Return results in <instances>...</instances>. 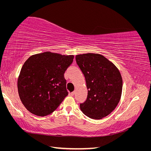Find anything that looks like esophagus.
<instances>
[{"instance_id":"esophagus-1","label":"esophagus","mask_w":151,"mask_h":151,"mask_svg":"<svg viewBox=\"0 0 151 151\" xmlns=\"http://www.w3.org/2000/svg\"><path fill=\"white\" fill-rule=\"evenodd\" d=\"M70 94H71V96H74V95L75 94V92H74V91H73V92H72V93H70Z\"/></svg>"}]
</instances>
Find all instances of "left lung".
Here are the masks:
<instances>
[{
	"label": "left lung",
	"instance_id": "8db88e82",
	"mask_svg": "<svg viewBox=\"0 0 151 151\" xmlns=\"http://www.w3.org/2000/svg\"><path fill=\"white\" fill-rule=\"evenodd\" d=\"M77 64L84 74L88 89L86 101L80 104L85 115L100 120L110 114L119 103L123 81L118 68L98 53L76 56Z\"/></svg>",
	"mask_w": 151,
	"mask_h": 151
}]
</instances>
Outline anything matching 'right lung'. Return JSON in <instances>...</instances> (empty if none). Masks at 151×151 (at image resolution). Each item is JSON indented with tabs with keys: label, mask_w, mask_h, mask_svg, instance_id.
I'll return each mask as SVG.
<instances>
[{
	"label": "right lung",
	"mask_w": 151,
	"mask_h": 151,
	"mask_svg": "<svg viewBox=\"0 0 151 151\" xmlns=\"http://www.w3.org/2000/svg\"><path fill=\"white\" fill-rule=\"evenodd\" d=\"M74 57L45 52L28 58L17 79L18 93L27 110L45 116L58 108L68 95L64 73Z\"/></svg>",
	"instance_id": "add662e5"
}]
</instances>
